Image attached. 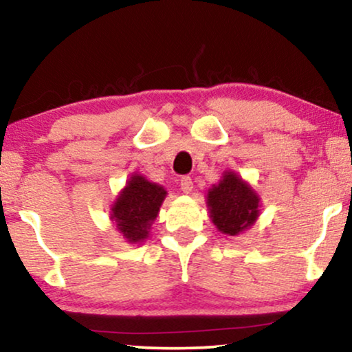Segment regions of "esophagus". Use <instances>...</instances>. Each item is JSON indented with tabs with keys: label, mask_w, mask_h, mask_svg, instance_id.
<instances>
[{
	"label": "esophagus",
	"mask_w": 352,
	"mask_h": 352,
	"mask_svg": "<svg viewBox=\"0 0 352 352\" xmlns=\"http://www.w3.org/2000/svg\"><path fill=\"white\" fill-rule=\"evenodd\" d=\"M180 190L184 191V193H191V190H193V182H191L190 177H182Z\"/></svg>",
	"instance_id": "34e87169"
}]
</instances>
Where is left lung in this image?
<instances>
[{"mask_svg": "<svg viewBox=\"0 0 352 352\" xmlns=\"http://www.w3.org/2000/svg\"><path fill=\"white\" fill-rule=\"evenodd\" d=\"M206 204L216 229L234 237L255 224L260 216L261 198L242 177L226 170L219 184L208 190Z\"/></svg>", "mask_w": 352, "mask_h": 352, "instance_id": "8db88e82", "label": "left lung"}]
</instances>
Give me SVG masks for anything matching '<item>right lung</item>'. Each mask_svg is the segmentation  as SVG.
Masks as SVG:
<instances>
[{
  "instance_id": "add662e5",
  "label": "right lung",
  "mask_w": 352,
  "mask_h": 352,
  "mask_svg": "<svg viewBox=\"0 0 352 352\" xmlns=\"http://www.w3.org/2000/svg\"><path fill=\"white\" fill-rule=\"evenodd\" d=\"M166 197L162 185L133 173L110 208V219L128 243H143Z\"/></svg>"
}]
</instances>
